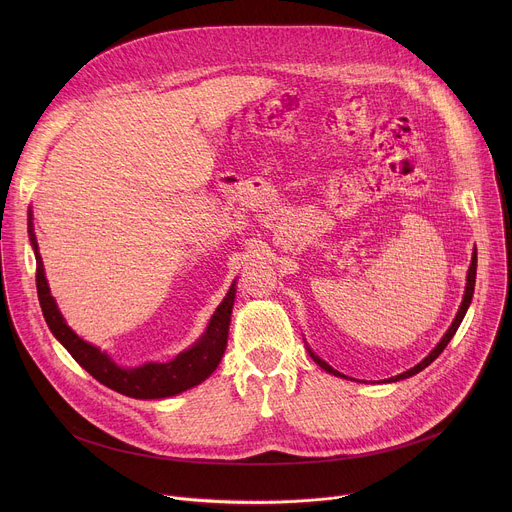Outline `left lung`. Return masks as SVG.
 <instances>
[{
  "label": "left lung",
  "mask_w": 512,
  "mask_h": 512,
  "mask_svg": "<svg viewBox=\"0 0 512 512\" xmlns=\"http://www.w3.org/2000/svg\"><path fill=\"white\" fill-rule=\"evenodd\" d=\"M476 263H478V259H476V251H474V255H472V263H470V269H468V283H466V291H464V300H462V306H460V310H458V314H456V318H454V322H452V326L448 328V332L444 334V338L440 340V344H437L431 352H429V356H425L419 364H415L413 369H409V371H405V373H401V375H397V377H391V379H387L389 383H395V381H401V379H407V377H413V375H417L419 371H423L427 364H431L437 356H440L442 352H444V348L448 346V342L452 340V336L456 334V330H458V326L462 324V320H464V316H466V310H468V306H470V302H472V294H474V283H476ZM308 352H310V356L320 364V367L326 371V373H332V375H336V377H344L342 373H338V371H334L328 362H324L322 358H318L310 348H308Z\"/></svg>",
  "instance_id": "obj_1"
}]
</instances>
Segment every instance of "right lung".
Returning a JSON list of instances; mask_svg holds the SVG:
<instances>
[{"instance_id":"add662e5","label":"right lung","mask_w":512,"mask_h":512,"mask_svg":"<svg viewBox=\"0 0 512 512\" xmlns=\"http://www.w3.org/2000/svg\"><path fill=\"white\" fill-rule=\"evenodd\" d=\"M30 241L36 255V289L44 320L52 334L70 352V356L75 358L89 375H93V379L133 399H164L200 385L214 373L227 348L231 312L235 304V283L229 289L223 304L216 308L204 336L192 348L180 352L170 362H148L137 369H121L105 352L85 342L66 326L64 318L56 308L54 298L50 296V287L44 277L42 257L38 253L36 235L32 233V223Z\"/></svg>"}]
</instances>
